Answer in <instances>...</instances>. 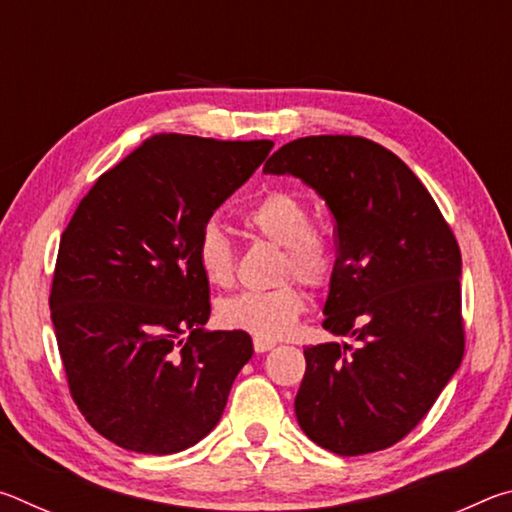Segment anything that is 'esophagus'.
I'll return each mask as SVG.
<instances>
[{
	"label": "esophagus",
	"instance_id": "obj_1",
	"mask_svg": "<svg viewBox=\"0 0 512 512\" xmlns=\"http://www.w3.org/2000/svg\"><path fill=\"white\" fill-rule=\"evenodd\" d=\"M253 345H255V352H257V354H264V352H268L271 348H275V341L255 339V341H253Z\"/></svg>",
	"mask_w": 512,
	"mask_h": 512
}]
</instances>
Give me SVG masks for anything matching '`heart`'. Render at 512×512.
<instances>
[{
	"mask_svg": "<svg viewBox=\"0 0 512 512\" xmlns=\"http://www.w3.org/2000/svg\"><path fill=\"white\" fill-rule=\"evenodd\" d=\"M250 235L282 246L280 280L296 277L307 287H323L332 275V253L327 241L311 230V214L298 196L268 192L244 214ZM198 271L212 287H230L237 273V253L221 225L205 223L196 241ZM307 307L305 293L296 284H282L271 291H244L219 305L225 327L239 329L255 339L277 341L296 329Z\"/></svg>",
	"mask_w": 512,
	"mask_h": 512,
	"instance_id": "b5f03b06",
	"label": "heart"
}]
</instances>
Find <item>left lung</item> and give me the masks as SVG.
<instances>
[{
    "mask_svg": "<svg viewBox=\"0 0 512 512\" xmlns=\"http://www.w3.org/2000/svg\"><path fill=\"white\" fill-rule=\"evenodd\" d=\"M264 173L296 176L336 221L323 327L354 345L305 350L300 429L341 456L402 440L461 366V250L415 173L381 144L314 135L284 144Z\"/></svg>",
    "mask_w": 512,
    "mask_h": 512,
    "instance_id": "obj_1",
    "label": "left lung"
}]
</instances>
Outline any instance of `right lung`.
<instances>
[{
  "label": "right lung",
  "mask_w": 512,
  "mask_h": 512,
  "mask_svg": "<svg viewBox=\"0 0 512 512\" xmlns=\"http://www.w3.org/2000/svg\"><path fill=\"white\" fill-rule=\"evenodd\" d=\"M271 140L153 135L103 173L60 237L51 323L69 393L103 438L176 454L219 424L246 332H210L196 241Z\"/></svg>",
  "instance_id": "add662e5"
}]
</instances>
